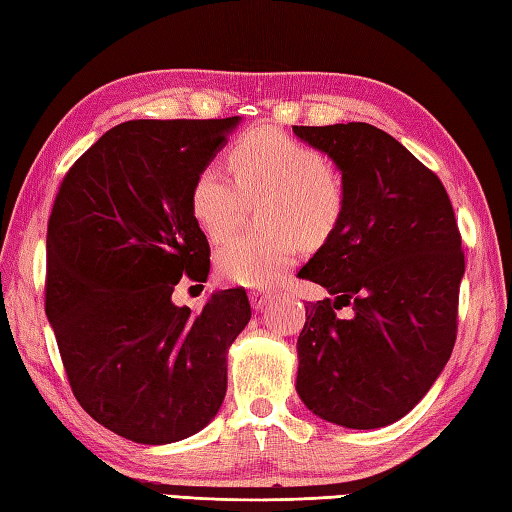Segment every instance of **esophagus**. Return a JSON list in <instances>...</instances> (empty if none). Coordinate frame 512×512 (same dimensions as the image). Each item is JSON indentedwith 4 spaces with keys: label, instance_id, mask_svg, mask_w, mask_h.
<instances>
[{
    "label": "esophagus",
    "instance_id": "34e87169",
    "mask_svg": "<svg viewBox=\"0 0 512 512\" xmlns=\"http://www.w3.org/2000/svg\"><path fill=\"white\" fill-rule=\"evenodd\" d=\"M270 299H273V293H266V290H253V293H250V304H253L255 310L264 308Z\"/></svg>",
    "mask_w": 512,
    "mask_h": 512
}]
</instances>
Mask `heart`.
Listing matches in <instances>:
<instances>
[{
	"mask_svg": "<svg viewBox=\"0 0 512 512\" xmlns=\"http://www.w3.org/2000/svg\"><path fill=\"white\" fill-rule=\"evenodd\" d=\"M230 168L206 164L190 190V213L210 242H224L246 202L262 206L266 235H239L219 248L215 264L230 284L268 286L293 266L304 246H322L346 215V184L322 150L275 128H255L230 150Z\"/></svg>",
	"mask_w": 512,
	"mask_h": 512,
	"instance_id": "obj_1",
	"label": "heart"
}]
</instances>
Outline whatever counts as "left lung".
<instances>
[{
	"label": "left lung",
	"instance_id": "1",
	"mask_svg": "<svg viewBox=\"0 0 512 512\" xmlns=\"http://www.w3.org/2000/svg\"><path fill=\"white\" fill-rule=\"evenodd\" d=\"M333 159L346 215L299 270L328 290L308 302L297 393L346 428L402 419L442 373L457 339L462 235L444 184L395 137L364 122L293 126ZM350 307L348 320L336 310Z\"/></svg>",
	"mask_w": 512,
	"mask_h": 512
}]
</instances>
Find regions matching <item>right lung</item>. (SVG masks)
Masks as SVG:
<instances>
[{"label": "right lung", "mask_w": 512, "mask_h": 512, "mask_svg": "<svg viewBox=\"0 0 512 512\" xmlns=\"http://www.w3.org/2000/svg\"><path fill=\"white\" fill-rule=\"evenodd\" d=\"M237 124H119L68 168L55 197L46 317L77 402L130 442H179L224 402L226 353L250 319L246 290H219L197 313L170 297L184 275L208 279L190 190Z\"/></svg>", "instance_id": "right-lung-1"}]
</instances>
